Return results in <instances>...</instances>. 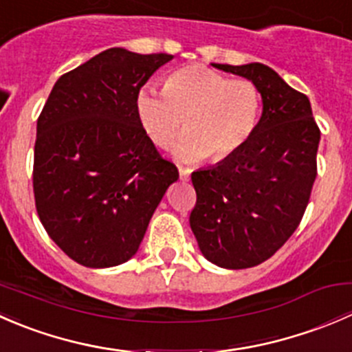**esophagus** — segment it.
Listing matches in <instances>:
<instances>
[{
    "mask_svg": "<svg viewBox=\"0 0 352 352\" xmlns=\"http://www.w3.org/2000/svg\"><path fill=\"white\" fill-rule=\"evenodd\" d=\"M179 173H180V180H189V177H190V168H184V166H180Z\"/></svg>",
    "mask_w": 352,
    "mask_h": 352,
    "instance_id": "34e87169",
    "label": "esophagus"
}]
</instances>
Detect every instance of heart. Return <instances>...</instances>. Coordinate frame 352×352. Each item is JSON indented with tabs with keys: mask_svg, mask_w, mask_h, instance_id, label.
Here are the masks:
<instances>
[{
	"mask_svg": "<svg viewBox=\"0 0 352 352\" xmlns=\"http://www.w3.org/2000/svg\"><path fill=\"white\" fill-rule=\"evenodd\" d=\"M261 112V91L247 78L232 80L201 65L173 71L165 90L144 85L136 95V113L144 133L160 148H168L186 127L177 155L182 160H225L254 133Z\"/></svg>",
	"mask_w": 352,
	"mask_h": 352,
	"instance_id": "heart-1",
	"label": "heart"
}]
</instances>
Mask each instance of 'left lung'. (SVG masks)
Listing matches in <instances>:
<instances>
[{
	"label": "left lung",
	"mask_w": 352,
	"mask_h": 352,
	"mask_svg": "<svg viewBox=\"0 0 352 352\" xmlns=\"http://www.w3.org/2000/svg\"><path fill=\"white\" fill-rule=\"evenodd\" d=\"M212 66L254 81L264 109L236 153L192 172L197 201L189 223L208 261L247 269L272 257L300 225L317 177L320 129L307 95L269 66Z\"/></svg>",
	"instance_id": "left-lung-1"
}]
</instances>
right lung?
Masks as SVG:
<instances>
[{
    "mask_svg": "<svg viewBox=\"0 0 352 352\" xmlns=\"http://www.w3.org/2000/svg\"><path fill=\"white\" fill-rule=\"evenodd\" d=\"M172 59L107 49L63 74L38 116L37 214L54 243L85 267L129 261L179 179L136 113L140 88Z\"/></svg>",
    "mask_w": 352,
    "mask_h": 352,
    "instance_id": "right-lung-1",
    "label": "right lung"
}]
</instances>
